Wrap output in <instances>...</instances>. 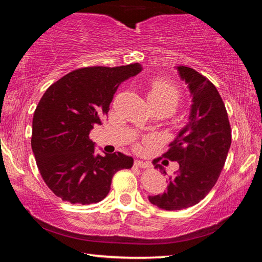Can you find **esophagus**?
Instances as JSON below:
<instances>
[{
	"instance_id": "esophagus-1",
	"label": "esophagus",
	"mask_w": 262,
	"mask_h": 262,
	"mask_svg": "<svg viewBox=\"0 0 262 262\" xmlns=\"http://www.w3.org/2000/svg\"><path fill=\"white\" fill-rule=\"evenodd\" d=\"M134 164H135V166L141 167V168H150V167H151V164H150L149 162L139 161V159H136Z\"/></svg>"
}]
</instances>
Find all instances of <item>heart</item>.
<instances>
[{
  "mask_svg": "<svg viewBox=\"0 0 262 262\" xmlns=\"http://www.w3.org/2000/svg\"><path fill=\"white\" fill-rule=\"evenodd\" d=\"M148 97L155 108L164 106L174 111L181 100V92L174 83L164 77H157L149 83Z\"/></svg>",
  "mask_w": 262,
  "mask_h": 262,
  "instance_id": "heart-1",
  "label": "heart"
}]
</instances>
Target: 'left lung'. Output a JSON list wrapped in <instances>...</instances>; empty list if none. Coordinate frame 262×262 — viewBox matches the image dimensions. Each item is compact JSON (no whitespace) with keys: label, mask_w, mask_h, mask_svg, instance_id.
Segmentation results:
<instances>
[{"label":"left lung","mask_w":262,"mask_h":262,"mask_svg":"<svg viewBox=\"0 0 262 262\" xmlns=\"http://www.w3.org/2000/svg\"><path fill=\"white\" fill-rule=\"evenodd\" d=\"M177 69L188 84L193 105L188 123L162 155L178 162L179 170L167 176L159 164L161 157L152 161L155 168L167 176L168 185L163 194L149 196V201L164 210L186 209L203 200L217 183L231 145L228 112L216 86L193 68Z\"/></svg>","instance_id":"left-lung-1"}]
</instances>
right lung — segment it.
Returning <instances> with one entry per match:
<instances>
[{
  "instance_id": "right-lung-1",
  "label": "right lung",
  "mask_w": 262,
  "mask_h": 262,
  "mask_svg": "<svg viewBox=\"0 0 262 262\" xmlns=\"http://www.w3.org/2000/svg\"><path fill=\"white\" fill-rule=\"evenodd\" d=\"M139 63L85 67L53 83L33 114L31 145L43 181L62 201L79 205L106 198L113 176L134 159L121 152L100 156L89 137L110 111L119 84L139 74Z\"/></svg>"
}]
</instances>
